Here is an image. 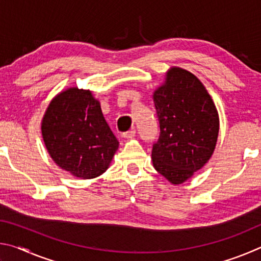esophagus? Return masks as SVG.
Wrapping results in <instances>:
<instances>
[{
	"instance_id": "34e87169",
	"label": "esophagus",
	"mask_w": 261,
	"mask_h": 261,
	"mask_svg": "<svg viewBox=\"0 0 261 261\" xmlns=\"http://www.w3.org/2000/svg\"><path fill=\"white\" fill-rule=\"evenodd\" d=\"M135 136H136V130L123 132V135H122L123 138H125V139H131V138H134Z\"/></svg>"
}]
</instances>
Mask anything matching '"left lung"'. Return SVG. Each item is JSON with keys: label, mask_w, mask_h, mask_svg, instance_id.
<instances>
[{"label": "left lung", "mask_w": 261, "mask_h": 261, "mask_svg": "<svg viewBox=\"0 0 261 261\" xmlns=\"http://www.w3.org/2000/svg\"><path fill=\"white\" fill-rule=\"evenodd\" d=\"M160 135L153 166L174 184L183 183L210 160L219 134V115L208 92L187 70L173 68L153 95Z\"/></svg>", "instance_id": "obj_1"}]
</instances>
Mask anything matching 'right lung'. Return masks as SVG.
I'll return each instance as SVG.
<instances>
[{"label": "right lung", "mask_w": 261, "mask_h": 261, "mask_svg": "<svg viewBox=\"0 0 261 261\" xmlns=\"http://www.w3.org/2000/svg\"><path fill=\"white\" fill-rule=\"evenodd\" d=\"M41 130L53 160L81 178L105 173L118 148L99 101L90 91L77 87L62 92L51 101Z\"/></svg>", "instance_id": "obj_1"}]
</instances>
